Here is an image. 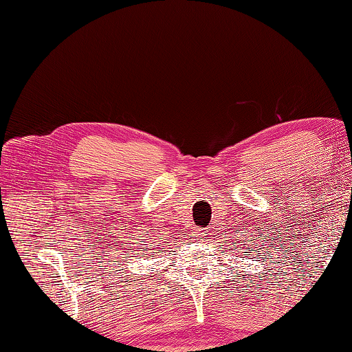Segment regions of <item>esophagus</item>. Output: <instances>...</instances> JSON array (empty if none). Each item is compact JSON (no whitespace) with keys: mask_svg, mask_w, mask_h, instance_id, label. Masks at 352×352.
Returning <instances> with one entry per match:
<instances>
[{"mask_svg":"<svg viewBox=\"0 0 352 352\" xmlns=\"http://www.w3.org/2000/svg\"><path fill=\"white\" fill-rule=\"evenodd\" d=\"M192 233H193L192 236L195 237V241H206V236H207L206 228H195Z\"/></svg>","mask_w":352,"mask_h":352,"instance_id":"34e87169","label":"esophagus"}]
</instances>
